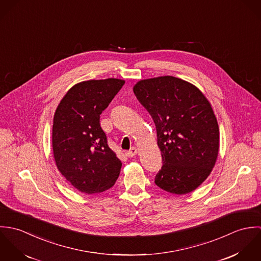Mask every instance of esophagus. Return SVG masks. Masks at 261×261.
<instances>
[{
  "label": "esophagus",
  "mask_w": 261,
  "mask_h": 261,
  "mask_svg": "<svg viewBox=\"0 0 261 261\" xmlns=\"http://www.w3.org/2000/svg\"><path fill=\"white\" fill-rule=\"evenodd\" d=\"M125 153H126V155L128 158H133V156H135L138 153V149L136 147H133L129 150H127Z\"/></svg>",
  "instance_id": "1"
}]
</instances>
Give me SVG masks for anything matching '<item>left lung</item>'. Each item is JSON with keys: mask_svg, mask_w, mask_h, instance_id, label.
<instances>
[{"mask_svg": "<svg viewBox=\"0 0 261 261\" xmlns=\"http://www.w3.org/2000/svg\"><path fill=\"white\" fill-rule=\"evenodd\" d=\"M134 92L156 128L163 166L155 185L177 195L194 191L212 172L219 151L210 102L195 85L174 76L141 80Z\"/></svg>", "mask_w": 261, "mask_h": 261, "instance_id": "obj_1", "label": "left lung"}]
</instances>
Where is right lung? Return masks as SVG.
Masks as SVG:
<instances>
[{
	"label": "right lung",
	"instance_id": "add662e5",
	"mask_svg": "<svg viewBox=\"0 0 261 261\" xmlns=\"http://www.w3.org/2000/svg\"><path fill=\"white\" fill-rule=\"evenodd\" d=\"M123 84L124 80L116 78L79 82L56 109L54 160L62 176L82 193L109 190L119 176L121 162L109 147L99 118Z\"/></svg>",
	"mask_w": 261,
	"mask_h": 261
}]
</instances>
